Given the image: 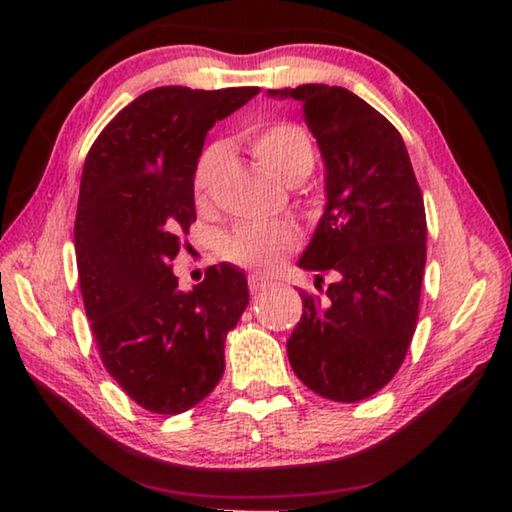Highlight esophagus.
Returning <instances> with one entry per match:
<instances>
[{"mask_svg":"<svg viewBox=\"0 0 512 512\" xmlns=\"http://www.w3.org/2000/svg\"><path fill=\"white\" fill-rule=\"evenodd\" d=\"M248 287H250V293L257 296V293H262V291L271 287V280H268V277H264V275H250L248 277Z\"/></svg>","mask_w":512,"mask_h":512,"instance_id":"esophagus-1","label":"esophagus"}]
</instances>
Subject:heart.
<instances>
[{
  "label": "heart",
  "mask_w": 512,
  "mask_h": 512,
  "mask_svg": "<svg viewBox=\"0 0 512 512\" xmlns=\"http://www.w3.org/2000/svg\"><path fill=\"white\" fill-rule=\"evenodd\" d=\"M250 149L257 160L284 185H298L314 167V144L305 128L291 121H280L257 131L250 137ZM225 160V144L214 142L205 146L194 167V194L198 203H207L214 180ZM296 244V235L289 225H244L221 246V255L228 262L241 266H268L280 259Z\"/></svg>",
  "instance_id": "heart-1"
}]
</instances>
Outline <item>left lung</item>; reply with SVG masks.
I'll return each instance as SVG.
<instances>
[{"label":"left lung","instance_id":"1","mask_svg":"<svg viewBox=\"0 0 512 512\" xmlns=\"http://www.w3.org/2000/svg\"><path fill=\"white\" fill-rule=\"evenodd\" d=\"M296 99L325 164V212L298 266L332 275L320 300L300 291L287 341L298 379L320 397L359 402L395 377L418 323L427 219L402 135L345 88L268 90Z\"/></svg>","mask_w":512,"mask_h":512}]
</instances>
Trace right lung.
<instances>
[{
	"mask_svg": "<svg viewBox=\"0 0 512 512\" xmlns=\"http://www.w3.org/2000/svg\"><path fill=\"white\" fill-rule=\"evenodd\" d=\"M259 88L149 90L103 128L85 158L74 248L85 314L110 377L146 411L176 415L214 391L225 334L248 280L210 266L180 291L171 259L196 221L194 167L207 131Z\"/></svg>",
	"mask_w": 512,
	"mask_h": 512,
	"instance_id": "obj_1",
	"label": "right lung"
}]
</instances>
